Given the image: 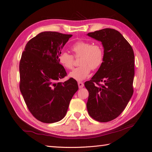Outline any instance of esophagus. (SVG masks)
<instances>
[{
	"instance_id": "obj_1",
	"label": "esophagus",
	"mask_w": 152,
	"mask_h": 152,
	"mask_svg": "<svg viewBox=\"0 0 152 152\" xmlns=\"http://www.w3.org/2000/svg\"><path fill=\"white\" fill-rule=\"evenodd\" d=\"M78 86H79V88L81 89V88H82V87H84V84L82 83V82H78Z\"/></svg>"
}]
</instances>
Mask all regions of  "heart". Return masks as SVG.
<instances>
[{
  "label": "heart",
  "mask_w": 152,
  "mask_h": 152,
  "mask_svg": "<svg viewBox=\"0 0 152 152\" xmlns=\"http://www.w3.org/2000/svg\"><path fill=\"white\" fill-rule=\"evenodd\" d=\"M74 56L80 57L79 65L69 73V77L77 81H82L89 77L91 69L95 70L102 65L103 61V49L99 44L84 40H78L71 46ZM59 63L66 69L72 68L73 57L67 52H62L58 57Z\"/></svg>",
  "instance_id": "b5f03b06"
}]
</instances>
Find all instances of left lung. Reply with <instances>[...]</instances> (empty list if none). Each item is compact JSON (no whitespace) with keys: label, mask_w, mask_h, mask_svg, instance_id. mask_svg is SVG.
<instances>
[{"label":"left lung","mask_w":152,"mask_h":152,"mask_svg":"<svg viewBox=\"0 0 152 152\" xmlns=\"http://www.w3.org/2000/svg\"><path fill=\"white\" fill-rule=\"evenodd\" d=\"M87 35L100 41L104 49L102 64L91 80L84 84L89 91L87 111L94 120L107 122L124 111L132 96L134 51L123 35L115 29L104 28Z\"/></svg>","instance_id":"obj_1"}]
</instances>
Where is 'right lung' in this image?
I'll use <instances>...</instances> for the list:
<instances>
[{
    "label": "right lung",
    "mask_w": 152,
    "mask_h": 152,
    "mask_svg": "<svg viewBox=\"0 0 152 152\" xmlns=\"http://www.w3.org/2000/svg\"><path fill=\"white\" fill-rule=\"evenodd\" d=\"M72 35L41 32L26 44L20 63V89L31 113L44 123H54L66 115L77 82L66 75L58 57Z\"/></svg>",
    "instance_id": "add662e5"
}]
</instances>
